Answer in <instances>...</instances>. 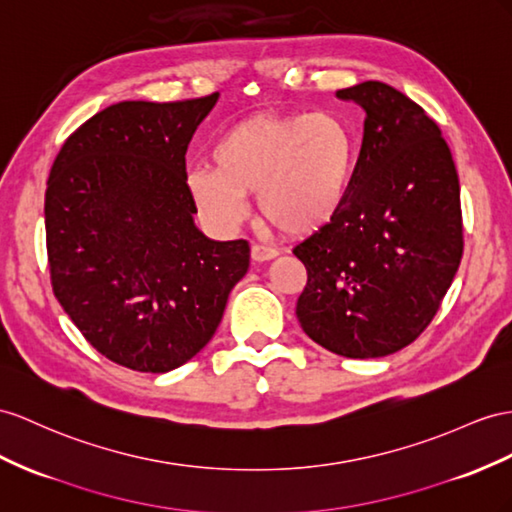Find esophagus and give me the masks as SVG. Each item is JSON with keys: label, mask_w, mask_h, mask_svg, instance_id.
<instances>
[{"label": "esophagus", "mask_w": 512, "mask_h": 512, "mask_svg": "<svg viewBox=\"0 0 512 512\" xmlns=\"http://www.w3.org/2000/svg\"><path fill=\"white\" fill-rule=\"evenodd\" d=\"M277 255H279V251H277V248H272V246H264V244H253L251 246V257L255 261H270Z\"/></svg>", "instance_id": "1"}]
</instances>
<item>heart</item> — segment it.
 I'll list each match as a JSON object with an SVG mask.
<instances>
[{
	"instance_id": "obj_1",
	"label": "heart",
	"mask_w": 512,
	"mask_h": 512,
	"mask_svg": "<svg viewBox=\"0 0 512 512\" xmlns=\"http://www.w3.org/2000/svg\"><path fill=\"white\" fill-rule=\"evenodd\" d=\"M357 164L352 127L333 112L259 114L233 125L212 149V167L196 168L188 190L205 220L238 227L246 194L259 216L285 235H309L339 214Z\"/></svg>"
}]
</instances>
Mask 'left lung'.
<instances>
[{"instance_id": "1", "label": "left lung", "mask_w": 512, "mask_h": 512, "mask_svg": "<svg viewBox=\"0 0 512 512\" xmlns=\"http://www.w3.org/2000/svg\"><path fill=\"white\" fill-rule=\"evenodd\" d=\"M337 97L365 110L344 207L294 248L307 268L296 318L348 359L398 352L435 318L463 257L461 186L448 142L422 106L383 82Z\"/></svg>"}]
</instances>
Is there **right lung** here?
<instances>
[{
    "mask_svg": "<svg viewBox=\"0 0 512 512\" xmlns=\"http://www.w3.org/2000/svg\"><path fill=\"white\" fill-rule=\"evenodd\" d=\"M216 101L114 103L51 166V287L86 342L123 368L164 374L190 361L248 270L246 240H209L194 225L186 151Z\"/></svg>",
    "mask_w": 512,
    "mask_h": 512,
    "instance_id": "1",
    "label": "right lung"
}]
</instances>
